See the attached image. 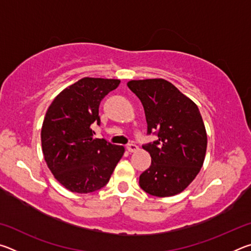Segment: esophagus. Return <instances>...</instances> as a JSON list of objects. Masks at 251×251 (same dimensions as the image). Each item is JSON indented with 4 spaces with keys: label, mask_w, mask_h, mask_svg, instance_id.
<instances>
[{
    "label": "esophagus",
    "mask_w": 251,
    "mask_h": 251,
    "mask_svg": "<svg viewBox=\"0 0 251 251\" xmlns=\"http://www.w3.org/2000/svg\"><path fill=\"white\" fill-rule=\"evenodd\" d=\"M126 148H127V151H130V152H133V151H138V146L136 145V144H133V143H129V144H127V145H126Z\"/></svg>",
    "instance_id": "34e87169"
}]
</instances>
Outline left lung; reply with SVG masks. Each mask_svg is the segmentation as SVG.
<instances>
[{
	"instance_id": "8db88e82",
	"label": "left lung",
	"mask_w": 251,
	"mask_h": 251,
	"mask_svg": "<svg viewBox=\"0 0 251 251\" xmlns=\"http://www.w3.org/2000/svg\"><path fill=\"white\" fill-rule=\"evenodd\" d=\"M127 86L144 106L147 134L158 137L143 145L151 165L139 176V186L157 197L179 194L195 179L205 159L207 134L201 112L163 78L130 80Z\"/></svg>"
}]
</instances>
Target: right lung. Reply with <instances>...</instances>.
I'll use <instances>...</instances> for the list:
<instances>
[{"label":"right lung","mask_w":251,"mask_h":251,"mask_svg":"<svg viewBox=\"0 0 251 251\" xmlns=\"http://www.w3.org/2000/svg\"><path fill=\"white\" fill-rule=\"evenodd\" d=\"M120 79L84 77L55 97L46 112L41 139L44 159L54 177L73 193L87 194L107 184L125 148L93 138L100 125L101 100Z\"/></svg>","instance_id":"obj_1"}]
</instances>
